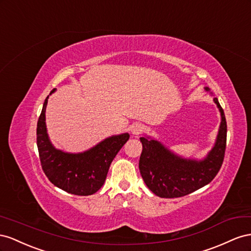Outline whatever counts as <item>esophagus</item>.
<instances>
[{"label": "esophagus", "instance_id": "esophagus-1", "mask_svg": "<svg viewBox=\"0 0 251 251\" xmlns=\"http://www.w3.org/2000/svg\"><path fill=\"white\" fill-rule=\"evenodd\" d=\"M130 130H131V133H132V134L138 135V134H140L141 132H143V130H144V126H143V125L140 124V123H135V124H133V125L131 126Z\"/></svg>", "mask_w": 251, "mask_h": 251}]
</instances>
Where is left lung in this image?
<instances>
[{"label":"left lung","instance_id":"1","mask_svg":"<svg viewBox=\"0 0 251 251\" xmlns=\"http://www.w3.org/2000/svg\"><path fill=\"white\" fill-rule=\"evenodd\" d=\"M209 91L208 87H205ZM221 112V124L214 146L203 160L184 159L174 153L161 142L149 137L140 138L143 150L139 168L147 187L160 198H180L210 183L223 164L227 124L224 110L213 98Z\"/></svg>","mask_w":251,"mask_h":251}]
</instances>
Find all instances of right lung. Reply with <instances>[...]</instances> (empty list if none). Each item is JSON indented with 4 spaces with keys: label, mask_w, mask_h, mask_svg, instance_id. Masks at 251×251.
<instances>
[{
    "label": "right lung",
    "mask_w": 251,
    "mask_h": 251,
    "mask_svg": "<svg viewBox=\"0 0 251 251\" xmlns=\"http://www.w3.org/2000/svg\"><path fill=\"white\" fill-rule=\"evenodd\" d=\"M48 98L43 104L37 126V145L43 171L54 186L71 195H94L103 186L112 160L129 139V134L112 135L84 152H64L56 149L48 137L45 122Z\"/></svg>",
    "instance_id": "obj_1"
}]
</instances>
